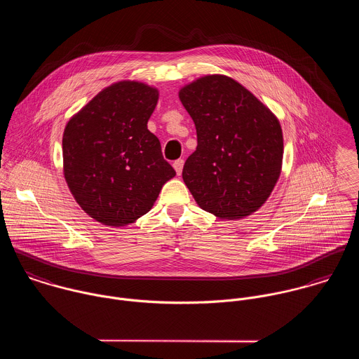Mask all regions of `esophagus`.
I'll list each match as a JSON object with an SVG mask.
<instances>
[{"label": "esophagus", "instance_id": "esophagus-1", "mask_svg": "<svg viewBox=\"0 0 359 359\" xmlns=\"http://www.w3.org/2000/svg\"><path fill=\"white\" fill-rule=\"evenodd\" d=\"M172 165H174V170L177 171V174H178V175H181V172H182V168H184V160H182V158H178V160H175Z\"/></svg>", "mask_w": 359, "mask_h": 359}]
</instances>
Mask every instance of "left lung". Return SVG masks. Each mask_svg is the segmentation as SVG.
<instances>
[{"instance_id": "8db88e82", "label": "left lung", "mask_w": 359, "mask_h": 359, "mask_svg": "<svg viewBox=\"0 0 359 359\" xmlns=\"http://www.w3.org/2000/svg\"><path fill=\"white\" fill-rule=\"evenodd\" d=\"M198 134L182 178L198 205L218 218L255 212L269 198L282 168L278 118L243 86L205 76L180 91Z\"/></svg>"}]
</instances>
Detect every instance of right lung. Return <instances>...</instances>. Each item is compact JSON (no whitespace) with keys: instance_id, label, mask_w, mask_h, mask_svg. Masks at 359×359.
<instances>
[{"instance_id":"add662e5","label":"right lung","mask_w":359,"mask_h":359,"mask_svg":"<svg viewBox=\"0 0 359 359\" xmlns=\"http://www.w3.org/2000/svg\"><path fill=\"white\" fill-rule=\"evenodd\" d=\"M158 93L135 81L104 88L66 126L65 178L77 203L97 221L123 226L147 214L175 175L148 130Z\"/></svg>"}]
</instances>
